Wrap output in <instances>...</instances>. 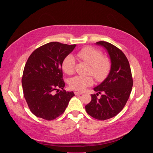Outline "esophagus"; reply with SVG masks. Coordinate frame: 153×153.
<instances>
[{"mask_svg":"<svg viewBox=\"0 0 153 153\" xmlns=\"http://www.w3.org/2000/svg\"><path fill=\"white\" fill-rule=\"evenodd\" d=\"M74 94H75V95H79V94H82L83 93L82 92H79V91H75Z\"/></svg>","mask_w":153,"mask_h":153,"instance_id":"34e87169","label":"esophagus"}]
</instances>
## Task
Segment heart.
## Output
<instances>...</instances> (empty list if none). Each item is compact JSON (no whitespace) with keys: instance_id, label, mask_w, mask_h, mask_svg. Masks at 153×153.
<instances>
[{"instance_id":"obj_1","label":"heart","mask_w":153,"mask_h":153,"mask_svg":"<svg viewBox=\"0 0 153 153\" xmlns=\"http://www.w3.org/2000/svg\"><path fill=\"white\" fill-rule=\"evenodd\" d=\"M76 58L90 65V73H92L97 81H102L108 76L111 68V61L108 57L102 56V52L91 47H86L77 51ZM76 60L73 56L69 54L63 59L62 68L67 74H72L74 71ZM92 76H76L69 79L70 88L77 91H83L86 87L93 85Z\"/></svg>"}]
</instances>
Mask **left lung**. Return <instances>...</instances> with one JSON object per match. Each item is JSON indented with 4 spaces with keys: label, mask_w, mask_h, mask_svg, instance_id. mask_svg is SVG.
<instances>
[{
    "label": "left lung",
    "mask_w": 153,
    "mask_h": 153,
    "mask_svg": "<svg viewBox=\"0 0 153 153\" xmlns=\"http://www.w3.org/2000/svg\"><path fill=\"white\" fill-rule=\"evenodd\" d=\"M105 48L111 60V69L107 77L94 90L102 93L97 99V93L91 94V102L85 106L90 116L100 120L112 118L123 108L131 92L133 77L129 62L124 53L111 43L105 41L96 43Z\"/></svg>",
    "instance_id": "obj_1"
}]
</instances>
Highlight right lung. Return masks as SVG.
<instances>
[{
  "mask_svg": "<svg viewBox=\"0 0 153 153\" xmlns=\"http://www.w3.org/2000/svg\"><path fill=\"white\" fill-rule=\"evenodd\" d=\"M76 46L50 42L35 50L28 59L22 83L24 97L36 116L47 120L56 119L74 96L73 91L63 90L62 62ZM59 88L62 90L59 92Z\"/></svg>",
  "mask_w": 153,
  "mask_h": 153,
  "instance_id": "add662e5",
  "label": "right lung"
}]
</instances>
